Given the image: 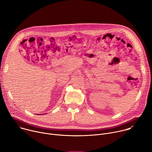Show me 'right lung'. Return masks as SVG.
Returning <instances> with one entry per match:
<instances>
[{
	"instance_id": "add662e5",
	"label": "right lung",
	"mask_w": 152,
	"mask_h": 152,
	"mask_svg": "<svg viewBox=\"0 0 152 152\" xmlns=\"http://www.w3.org/2000/svg\"><path fill=\"white\" fill-rule=\"evenodd\" d=\"M39 115H41V114H39Z\"/></svg>"
}]
</instances>
